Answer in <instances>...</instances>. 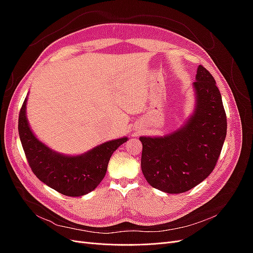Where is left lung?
Wrapping results in <instances>:
<instances>
[{"mask_svg":"<svg viewBox=\"0 0 253 253\" xmlns=\"http://www.w3.org/2000/svg\"><path fill=\"white\" fill-rule=\"evenodd\" d=\"M196 109L177 132L140 137L141 170L150 185L167 193H182L206 179L216 166L226 138L227 117L213 76L197 68Z\"/></svg>","mask_w":253,"mask_h":253,"instance_id":"left-lung-1","label":"left lung"}]
</instances>
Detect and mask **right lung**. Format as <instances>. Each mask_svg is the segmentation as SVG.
<instances>
[{"mask_svg": "<svg viewBox=\"0 0 253 253\" xmlns=\"http://www.w3.org/2000/svg\"><path fill=\"white\" fill-rule=\"evenodd\" d=\"M26 101L19 114V135L30 169L45 185L66 196H82L103 179L110 158L127 140H112L79 156H65L48 149L36 138L26 119Z\"/></svg>", "mask_w": 253, "mask_h": 253, "instance_id": "right-lung-1", "label": "right lung"}]
</instances>
